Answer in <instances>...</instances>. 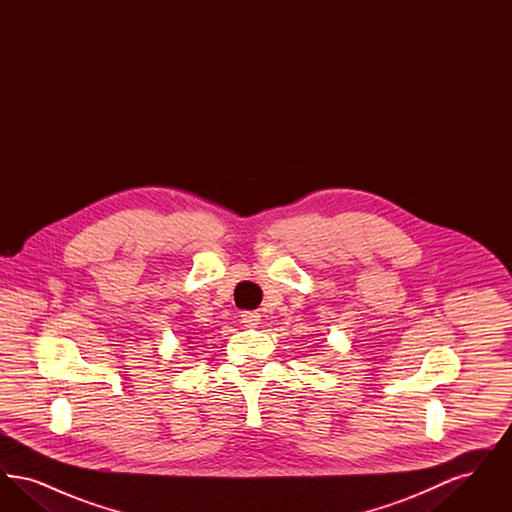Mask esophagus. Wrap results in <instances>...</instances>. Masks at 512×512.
<instances>
[{
  "label": "esophagus",
  "mask_w": 512,
  "mask_h": 512,
  "mask_svg": "<svg viewBox=\"0 0 512 512\" xmlns=\"http://www.w3.org/2000/svg\"><path fill=\"white\" fill-rule=\"evenodd\" d=\"M242 322H244V326H247V328H257L261 324V315L245 311V313H242Z\"/></svg>",
  "instance_id": "obj_1"
}]
</instances>
